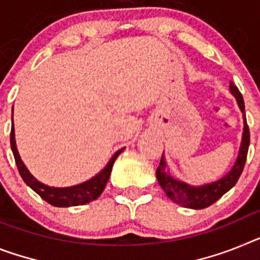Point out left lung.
<instances>
[{"label":"left lung","instance_id":"8db88e82","mask_svg":"<svg viewBox=\"0 0 260 260\" xmlns=\"http://www.w3.org/2000/svg\"><path fill=\"white\" fill-rule=\"evenodd\" d=\"M229 88H230L231 95L237 100L238 107H239L242 116H243V132H242V141L237 160H235L230 171L223 174L221 178H218L213 182H209V184L194 186V185L186 184L184 181L177 180L172 176L169 169H168L165 157L162 154L160 165L156 171V177L160 186L162 187V190L167 193L168 197L171 198L174 204H178L187 209H197V210L208 208V206L214 204L215 201L219 200L224 193H228L241 177L246 164L248 145H250V131H248L247 121H246L245 102H243L242 93L239 92V89L233 82H230Z\"/></svg>","mask_w":260,"mask_h":260}]
</instances>
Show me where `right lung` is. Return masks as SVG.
Wrapping results in <instances>:
<instances>
[{
  "instance_id": "add662e5",
  "label": "right lung",
  "mask_w": 260,
  "mask_h": 260,
  "mask_svg": "<svg viewBox=\"0 0 260 260\" xmlns=\"http://www.w3.org/2000/svg\"><path fill=\"white\" fill-rule=\"evenodd\" d=\"M10 145H12L13 154H14L15 164L18 168V172L21 174L22 180L25 181V184L30 186L32 190L38 194L39 197L45 200L46 202H49L52 206L56 208H69V206H79V205H86L91 201H95L100 194L103 193L104 187H106L108 178H110L111 171H112L113 162L117 158L124 148L119 149L116 153L111 157V160L108 161L106 167L102 169L98 174H95L93 177L89 180L84 181L82 184L73 185V186L66 187H55L49 186V185L43 184L41 181L37 180L34 176L29 172V169L26 168L23 164L22 158L19 156L18 149H17V144H15V134H14V124L12 126V132H10Z\"/></svg>"
}]
</instances>
